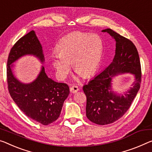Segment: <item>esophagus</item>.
Masks as SVG:
<instances>
[{
	"instance_id": "obj_1",
	"label": "esophagus",
	"mask_w": 152,
	"mask_h": 152,
	"mask_svg": "<svg viewBox=\"0 0 152 152\" xmlns=\"http://www.w3.org/2000/svg\"><path fill=\"white\" fill-rule=\"evenodd\" d=\"M78 90H79V88L77 86H73L70 88V91H71V92L72 93H76L77 92H78Z\"/></svg>"
}]
</instances>
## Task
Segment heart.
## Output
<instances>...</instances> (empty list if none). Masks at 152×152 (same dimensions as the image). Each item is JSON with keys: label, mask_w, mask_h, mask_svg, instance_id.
<instances>
[{"label": "heart", "mask_w": 152, "mask_h": 152, "mask_svg": "<svg viewBox=\"0 0 152 152\" xmlns=\"http://www.w3.org/2000/svg\"><path fill=\"white\" fill-rule=\"evenodd\" d=\"M58 53L52 56V64L57 76L66 77L71 62L76 73L88 77L96 71L101 61L103 43L99 36L74 32L63 37L56 46Z\"/></svg>", "instance_id": "obj_1"}]
</instances>
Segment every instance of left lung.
I'll return each instance as SVG.
<instances>
[{
  "mask_svg": "<svg viewBox=\"0 0 152 152\" xmlns=\"http://www.w3.org/2000/svg\"><path fill=\"white\" fill-rule=\"evenodd\" d=\"M115 39V54L110 64L84 85L87 98L86 116L91 122L106 125L119 120L131 105L141 86V68L139 53L132 42L110 28L102 30ZM134 75L135 81L124 95L112 90V77L120 74Z\"/></svg>",
  "mask_w": 152,
  "mask_h": 152,
  "instance_id": "left-lung-1",
  "label": "left lung"
}]
</instances>
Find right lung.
Here are the masks:
<instances>
[{
  "mask_svg": "<svg viewBox=\"0 0 152 152\" xmlns=\"http://www.w3.org/2000/svg\"><path fill=\"white\" fill-rule=\"evenodd\" d=\"M26 55H33L42 63L45 61L41 44L34 30L16 42L9 54L7 77L9 94L26 115L43 125H48L59 118L63 103L69 94V87L66 83L49 78L43 66L32 82H20L13 73L12 64Z\"/></svg>",
  "mask_w": 152,
  "mask_h": 152,
  "instance_id": "add662e5",
  "label": "right lung"
}]
</instances>
